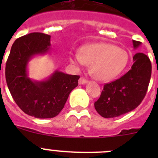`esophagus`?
<instances>
[{
  "label": "esophagus",
  "mask_w": 158,
  "mask_h": 158,
  "mask_svg": "<svg viewBox=\"0 0 158 158\" xmlns=\"http://www.w3.org/2000/svg\"><path fill=\"white\" fill-rule=\"evenodd\" d=\"M87 80L86 79H85L84 77H81L80 79H79V81H78V83H79V85H85V84L87 83Z\"/></svg>",
  "instance_id": "esophagus-1"
}]
</instances>
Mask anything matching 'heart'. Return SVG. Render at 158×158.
I'll return each mask as SVG.
<instances>
[{"label": "heart", "mask_w": 158, "mask_h": 158, "mask_svg": "<svg viewBox=\"0 0 158 158\" xmlns=\"http://www.w3.org/2000/svg\"><path fill=\"white\" fill-rule=\"evenodd\" d=\"M128 54L111 43L87 44L81 48V53L70 55L73 63L91 65L92 76L100 81H107L118 76L127 66Z\"/></svg>", "instance_id": "heart-1"}]
</instances>
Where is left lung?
I'll list each match as a JSON object with an SVG mask.
<instances>
[{"mask_svg": "<svg viewBox=\"0 0 158 158\" xmlns=\"http://www.w3.org/2000/svg\"><path fill=\"white\" fill-rule=\"evenodd\" d=\"M142 43L133 40L135 50ZM134 64L127 73L106 84L100 98L95 102L96 111L104 118H115L135 109L144 99L151 77V62L143 53H136Z\"/></svg>", "mask_w": 158, "mask_h": 158, "instance_id": "8db88e82", "label": "left lung"}]
</instances>
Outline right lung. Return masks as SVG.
<instances>
[{
	"mask_svg": "<svg viewBox=\"0 0 158 158\" xmlns=\"http://www.w3.org/2000/svg\"><path fill=\"white\" fill-rule=\"evenodd\" d=\"M51 46L49 35L34 32L22 36L12 44L5 66L7 85L13 100L23 112L38 118L58 115L80 78L59 70L43 81L29 77L31 59L50 53Z\"/></svg>",
	"mask_w": 158,
	"mask_h": 158,
	"instance_id": "right-lung-1",
	"label": "right lung"
}]
</instances>
